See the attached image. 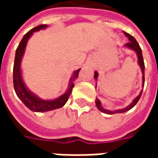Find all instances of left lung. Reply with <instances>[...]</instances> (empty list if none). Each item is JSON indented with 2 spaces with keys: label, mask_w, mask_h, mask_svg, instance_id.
I'll return each instance as SVG.
<instances>
[{
  "label": "left lung",
  "mask_w": 158,
  "mask_h": 158,
  "mask_svg": "<svg viewBox=\"0 0 158 158\" xmlns=\"http://www.w3.org/2000/svg\"><path fill=\"white\" fill-rule=\"evenodd\" d=\"M123 34L125 35V36L129 39V42H128L127 44L124 45L125 47L127 48L130 49V50H133L134 52H136V54H137V57H138V64L140 67V69H141V72H142V87H144V84H145V64H144V60H143V56H142V52H141V48H140V46L138 44V42L136 41V40L133 37L132 35H130L128 33H126L123 31ZM94 78L96 80H97V78H98V73L95 72V74H94ZM143 89L140 90V92L138 96H136L135 99L133 100V102L130 104H129V106H126L124 108H123V109H118V110H114V111H111V110H107L105 109L104 107H102V103L100 102V100L98 98H96V105L97 106V108L101 111V112H102L104 113H106V114H114V113H125L127 111H129L131 108H133L134 106H135L136 103L138 102V101L140 98V96H141V94H142Z\"/></svg>",
  "instance_id": "1"
}]
</instances>
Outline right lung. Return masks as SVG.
<instances>
[{
  "instance_id": "right-lung-1",
  "label": "right lung",
  "mask_w": 158,
  "mask_h": 158,
  "mask_svg": "<svg viewBox=\"0 0 158 158\" xmlns=\"http://www.w3.org/2000/svg\"><path fill=\"white\" fill-rule=\"evenodd\" d=\"M45 28H47L46 24H41V25L37 26L31 30H29V32L23 35L22 40L20 41L18 48L16 50L15 60H14V66H13V86H14V89H15L17 96L29 109L33 112H37V113L48 112V111H52V110L61 108L64 106L69 100V96L72 93L73 88L74 86L73 81L78 78L79 73L80 71V69H79L73 72V76L69 80V85L67 91L64 94H62L61 96H59L54 100L40 99V97L36 96L35 94L31 92L26 87L25 84L23 80L21 62H22V58L24 54V52H25L27 42L29 38L32 36L34 32L39 31L40 29H45Z\"/></svg>"
}]
</instances>
